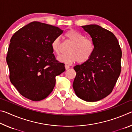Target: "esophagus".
Listing matches in <instances>:
<instances>
[{"mask_svg":"<svg viewBox=\"0 0 132 132\" xmlns=\"http://www.w3.org/2000/svg\"><path fill=\"white\" fill-rule=\"evenodd\" d=\"M64 66H65V69H68L69 68H70V67H69V65H68V64H65V65H64Z\"/></svg>","mask_w":132,"mask_h":132,"instance_id":"1","label":"esophagus"}]
</instances>
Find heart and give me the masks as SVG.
<instances>
[{
    "label": "heart",
    "instance_id": "1",
    "mask_svg": "<svg viewBox=\"0 0 132 132\" xmlns=\"http://www.w3.org/2000/svg\"><path fill=\"white\" fill-rule=\"evenodd\" d=\"M64 36L71 45L68 50V53L58 57L59 61L68 64L76 61L79 63H84L90 59L95 50V44L92 39L87 38L85 35L75 30L68 31ZM51 47L56 54L61 55V42L59 37L53 40Z\"/></svg>",
    "mask_w": 132,
    "mask_h": 132
}]
</instances>
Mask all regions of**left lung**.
<instances>
[{
	"instance_id": "obj_1",
	"label": "left lung",
	"mask_w": 132,
	"mask_h": 132,
	"mask_svg": "<svg viewBox=\"0 0 132 132\" xmlns=\"http://www.w3.org/2000/svg\"><path fill=\"white\" fill-rule=\"evenodd\" d=\"M81 27L92 38L95 50L88 61L74 67L73 87L80 98L95 102L112 91L121 71L122 50L111 31L95 24Z\"/></svg>"
}]
</instances>
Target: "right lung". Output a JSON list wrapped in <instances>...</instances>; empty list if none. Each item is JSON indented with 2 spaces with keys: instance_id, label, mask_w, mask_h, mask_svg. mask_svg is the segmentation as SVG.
Returning a JSON list of instances; mask_svg holds the SVG:
<instances>
[{
  "instance_id": "obj_1",
  "label": "right lung",
  "mask_w": 132,
  "mask_h": 132,
  "mask_svg": "<svg viewBox=\"0 0 132 132\" xmlns=\"http://www.w3.org/2000/svg\"><path fill=\"white\" fill-rule=\"evenodd\" d=\"M62 33L57 27L33 21L11 38L6 57L9 78L23 97L34 101L45 99L53 91L56 76L65 71L51 47Z\"/></svg>"
}]
</instances>
